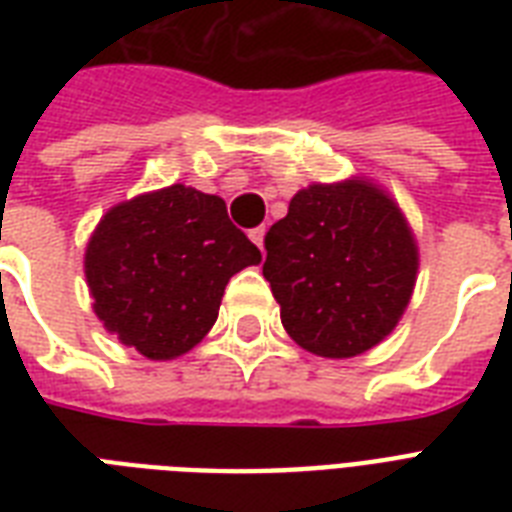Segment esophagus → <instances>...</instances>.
Returning <instances> with one entry per match:
<instances>
[{"mask_svg": "<svg viewBox=\"0 0 512 512\" xmlns=\"http://www.w3.org/2000/svg\"><path fill=\"white\" fill-rule=\"evenodd\" d=\"M265 231H268L265 225H260V228H255V231H249V239L255 241L257 247H260V252H265Z\"/></svg>", "mask_w": 512, "mask_h": 512, "instance_id": "34e87169", "label": "esophagus"}]
</instances>
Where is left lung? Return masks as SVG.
I'll use <instances>...</instances> for the list:
<instances>
[{"label":"left lung","mask_w":512,"mask_h":512,"mask_svg":"<svg viewBox=\"0 0 512 512\" xmlns=\"http://www.w3.org/2000/svg\"><path fill=\"white\" fill-rule=\"evenodd\" d=\"M263 276L287 335L313 356H361L412 300L420 249L398 201L369 177L311 183L265 236Z\"/></svg>","instance_id":"left-lung-1"}]
</instances>
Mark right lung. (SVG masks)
<instances>
[{"label":"right lung","instance_id":"add662e5","mask_svg":"<svg viewBox=\"0 0 512 512\" xmlns=\"http://www.w3.org/2000/svg\"><path fill=\"white\" fill-rule=\"evenodd\" d=\"M260 260L220 196L175 183L100 217L84 276L92 311L116 340L151 361H172L207 337L233 273Z\"/></svg>","mask_w":512,"mask_h":512}]
</instances>
